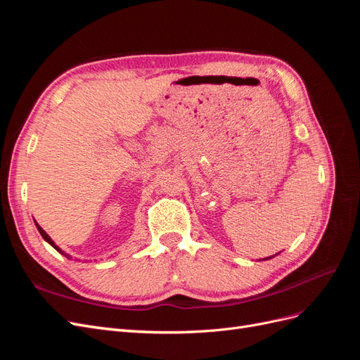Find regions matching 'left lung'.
<instances>
[{
    "label": "left lung",
    "mask_w": 360,
    "mask_h": 360,
    "mask_svg": "<svg viewBox=\"0 0 360 360\" xmlns=\"http://www.w3.org/2000/svg\"><path fill=\"white\" fill-rule=\"evenodd\" d=\"M266 259H269V258H266Z\"/></svg>",
    "instance_id": "obj_1"
}]
</instances>
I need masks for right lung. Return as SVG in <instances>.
Listing matches in <instances>:
<instances>
[{
  "label": "right lung",
  "mask_w": 360,
  "mask_h": 360,
  "mask_svg": "<svg viewBox=\"0 0 360 360\" xmlns=\"http://www.w3.org/2000/svg\"><path fill=\"white\" fill-rule=\"evenodd\" d=\"M36 226H37V230H39V233L41 234V237H43V238H45V240H46V242H48V243H49V245H51L52 248H56V249L58 250V252H61L63 255H66V257L69 258V255H68V254H64V252H63V250H61V249H60V248H58V246H57L56 243H53V242H52V238H51V237H49V236H48V234L45 233V230H43V228H41V226H40V225H39L37 222H36Z\"/></svg>",
  "instance_id": "add662e5"
}]
</instances>
